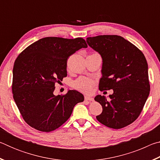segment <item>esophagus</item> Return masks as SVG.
<instances>
[{
    "label": "esophagus",
    "instance_id": "obj_1",
    "mask_svg": "<svg viewBox=\"0 0 160 160\" xmlns=\"http://www.w3.org/2000/svg\"><path fill=\"white\" fill-rule=\"evenodd\" d=\"M85 99L86 101H89V102H93L94 101V99L92 97H89V96H85Z\"/></svg>",
    "mask_w": 160,
    "mask_h": 160
}]
</instances>
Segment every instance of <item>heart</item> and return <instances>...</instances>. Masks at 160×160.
<instances>
[{
  "label": "heart",
  "mask_w": 160,
  "mask_h": 160,
  "mask_svg": "<svg viewBox=\"0 0 160 160\" xmlns=\"http://www.w3.org/2000/svg\"><path fill=\"white\" fill-rule=\"evenodd\" d=\"M94 85V81L87 78H78L73 83L75 88L85 93H91L92 92Z\"/></svg>",
  "instance_id": "obj_1"
}]
</instances>
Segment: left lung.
<instances>
[{"instance_id":"left-lung-1","label":"left lung","mask_w":160,"mask_h":160,"mask_svg":"<svg viewBox=\"0 0 160 160\" xmlns=\"http://www.w3.org/2000/svg\"><path fill=\"white\" fill-rule=\"evenodd\" d=\"M88 44L102 58L99 89L113 90L107 99L94 98L102 107L98 121L109 128L119 129L138 117L150 94L148 66L144 54L128 40L118 35L87 38Z\"/></svg>"}]
</instances>
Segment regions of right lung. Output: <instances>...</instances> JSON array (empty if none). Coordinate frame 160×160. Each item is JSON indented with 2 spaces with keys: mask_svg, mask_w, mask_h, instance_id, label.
<instances>
[{
  "mask_svg": "<svg viewBox=\"0 0 160 160\" xmlns=\"http://www.w3.org/2000/svg\"><path fill=\"white\" fill-rule=\"evenodd\" d=\"M82 38L45 37L20 53L12 70L13 99L25 122L42 132L58 128L70 118L75 104L84 101L76 90L55 96V84L67 76V61L80 48Z\"/></svg>",
  "mask_w": 160,
  "mask_h": 160,
  "instance_id": "obj_1",
  "label": "right lung"
}]
</instances>
